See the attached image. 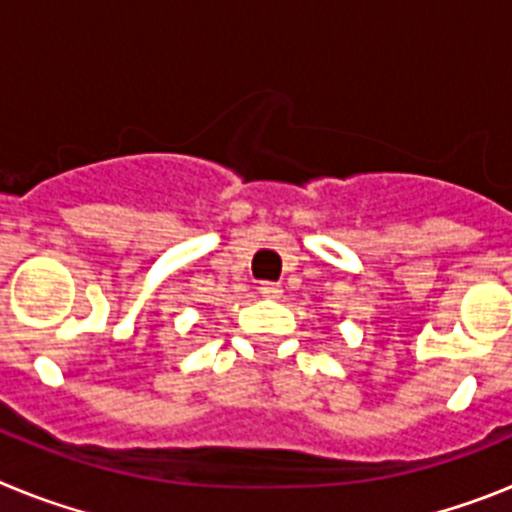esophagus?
Returning <instances> with one entry per match:
<instances>
[{
	"mask_svg": "<svg viewBox=\"0 0 512 512\" xmlns=\"http://www.w3.org/2000/svg\"><path fill=\"white\" fill-rule=\"evenodd\" d=\"M259 292H261V297H266V300H277V297H282V284L261 282Z\"/></svg>",
	"mask_w": 512,
	"mask_h": 512,
	"instance_id": "esophagus-1",
	"label": "esophagus"
}]
</instances>
